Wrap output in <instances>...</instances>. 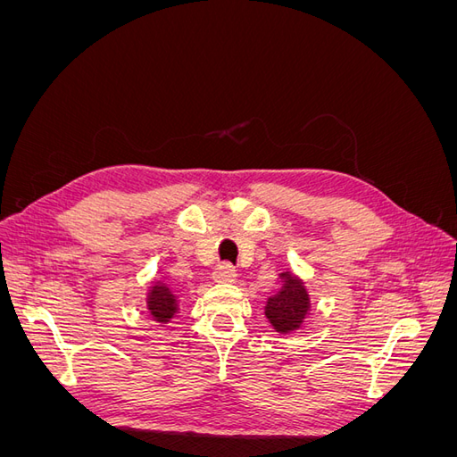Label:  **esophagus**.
<instances>
[{
    "instance_id": "esophagus-1",
    "label": "esophagus",
    "mask_w": 457,
    "mask_h": 457,
    "mask_svg": "<svg viewBox=\"0 0 457 457\" xmlns=\"http://www.w3.org/2000/svg\"><path fill=\"white\" fill-rule=\"evenodd\" d=\"M237 278H238V274H237V270H234L232 265H228V262H225V265H219L213 272V280L217 284H232V282H237Z\"/></svg>"
}]
</instances>
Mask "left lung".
Segmentation results:
<instances>
[{"label":"left lung","instance_id":"8db88e82","mask_svg":"<svg viewBox=\"0 0 457 457\" xmlns=\"http://www.w3.org/2000/svg\"><path fill=\"white\" fill-rule=\"evenodd\" d=\"M278 280L280 287L267 299L265 316L274 331L287 336L303 328L312 303L305 282L294 270H284Z\"/></svg>","mask_w":457,"mask_h":457}]
</instances>
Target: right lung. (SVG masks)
I'll return each instance as SVG.
<instances>
[{"mask_svg": "<svg viewBox=\"0 0 457 457\" xmlns=\"http://www.w3.org/2000/svg\"><path fill=\"white\" fill-rule=\"evenodd\" d=\"M146 311L156 324L168 326L175 314L181 311V301H179V295L168 284L154 280L150 284L146 294Z\"/></svg>", "mask_w": 457, "mask_h": 457, "instance_id": "right-lung-1", "label": "right lung"}]
</instances>
